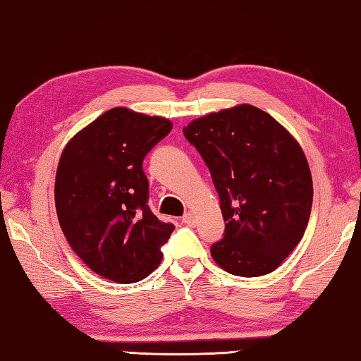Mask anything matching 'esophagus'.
Here are the masks:
<instances>
[{
  "label": "esophagus",
  "mask_w": 361,
  "mask_h": 361,
  "mask_svg": "<svg viewBox=\"0 0 361 361\" xmlns=\"http://www.w3.org/2000/svg\"><path fill=\"white\" fill-rule=\"evenodd\" d=\"M182 221H184L185 224H189V226H192V224L195 223V218H193L192 213H185V215L182 216Z\"/></svg>",
  "instance_id": "esophagus-1"
}]
</instances>
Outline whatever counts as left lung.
<instances>
[{
  "instance_id": "left-lung-1",
  "label": "left lung",
  "mask_w": 361,
  "mask_h": 361,
  "mask_svg": "<svg viewBox=\"0 0 361 361\" xmlns=\"http://www.w3.org/2000/svg\"><path fill=\"white\" fill-rule=\"evenodd\" d=\"M210 169L224 238L210 247L228 274L274 271L301 241L312 207L310 164L293 135L267 112L239 104L184 127Z\"/></svg>"
}]
</instances>
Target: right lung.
Instances as JSON below:
<instances>
[{"label": "right lung", "instance_id": "1", "mask_svg": "<svg viewBox=\"0 0 361 361\" xmlns=\"http://www.w3.org/2000/svg\"><path fill=\"white\" fill-rule=\"evenodd\" d=\"M172 130L171 120L114 107L65 146L55 207L68 244L92 271L135 283L163 260L174 224L148 207L143 159Z\"/></svg>", "mask_w": 361, "mask_h": 361}]
</instances>
